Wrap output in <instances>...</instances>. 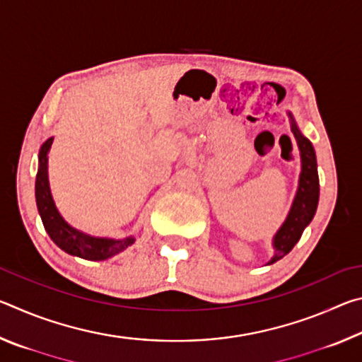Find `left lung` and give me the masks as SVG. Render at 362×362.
Masks as SVG:
<instances>
[{"label":"left lung","instance_id":"left-lung-1","mask_svg":"<svg viewBox=\"0 0 362 362\" xmlns=\"http://www.w3.org/2000/svg\"><path fill=\"white\" fill-rule=\"evenodd\" d=\"M291 118V131L297 140L300 159H302V173H300L297 194L293 198V203L284 223L281 225L276 235L273 238L274 255L268 265L283 259L292 250V247L298 243L303 230L313 220L320 201V177H317V164H316V153L313 145L306 139L297 127V122Z\"/></svg>","mask_w":362,"mask_h":362}]
</instances>
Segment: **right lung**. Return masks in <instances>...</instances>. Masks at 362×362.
<instances>
[{
    "label": "right lung",
    "mask_w": 362,
    "mask_h": 362,
    "mask_svg": "<svg viewBox=\"0 0 362 362\" xmlns=\"http://www.w3.org/2000/svg\"><path fill=\"white\" fill-rule=\"evenodd\" d=\"M54 137L47 139L40 150V166L36 174L35 196L36 206L42 220V225L51 236V240L66 254L81 257L86 260H107L110 257L119 254L126 247L134 244V238H122V240H112V238H95L73 228L60 216L56 204H54L51 188L47 180V153L51 150Z\"/></svg>",
    "instance_id": "obj_1"
}]
</instances>
